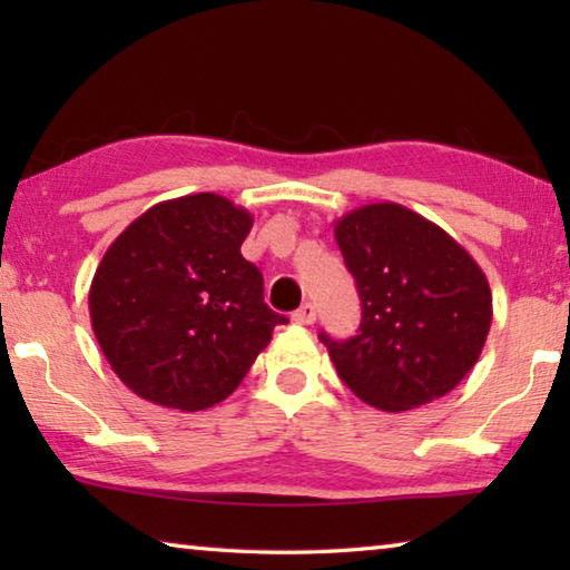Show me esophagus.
Segmentation results:
<instances>
[{
	"mask_svg": "<svg viewBox=\"0 0 570 570\" xmlns=\"http://www.w3.org/2000/svg\"><path fill=\"white\" fill-rule=\"evenodd\" d=\"M292 320L296 324H314L316 322V306L312 302H304L302 306L296 308V312L292 314Z\"/></svg>",
	"mask_w": 570,
	"mask_h": 570,
	"instance_id": "esophagus-1",
	"label": "esophagus"
}]
</instances>
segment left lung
Instances as JSON below:
<instances>
[{
    "instance_id": "8db88e82",
    "label": "left lung",
    "mask_w": 570,
    "mask_h": 570,
    "mask_svg": "<svg viewBox=\"0 0 570 570\" xmlns=\"http://www.w3.org/2000/svg\"><path fill=\"white\" fill-rule=\"evenodd\" d=\"M334 238L362 302L356 336L320 334L336 374L384 412L445 397L480 360L493 322V294L475 258L390 200L350 210Z\"/></svg>"
}]
</instances>
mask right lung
<instances>
[{
	"label": "right lung",
	"mask_w": 570,
	"mask_h": 570,
	"mask_svg": "<svg viewBox=\"0 0 570 570\" xmlns=\"http://www.w3.org/2000/svg\"><path fill=\"white\" fill-rule=\"evenodd\" d=\"M254 226L216 193L163 200L105 250L90 320L125 387L160 407L198 412L226 400L286 316L264 304V278L240 256Z\"/></svg>",
	"instance_id": "add662e5"
}]
</instances>
